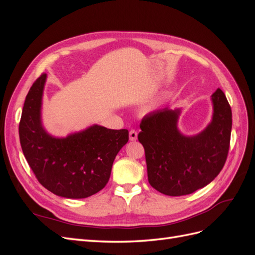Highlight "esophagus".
<instances>
[{
	"instance_id": "esophagus-1",
	"label": "esophagus",
	"mask_w": 255,
	"mask_h": 255,
	"mask_svg": "<svg viewBox=\"0 0 255 255\" xmlns=\"http://www.w3.org/2000/svg\"><path fill=\"white\" fill-rule=\"evenodd\" d=\"M137 130H135V129H130L129 130V140H132V141H135L136 139H137Z\"/></svg>"
}]
</instances>
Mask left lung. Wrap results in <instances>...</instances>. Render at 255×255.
Wrapping results in <instances>:
<instances>
[{
	"instance_id": "obj_1",
	"label": "left lung",
	"mask_w": 255,
	"mask_h": 255,
	"mask_svg": "<svg viewBox=\"0 0 255 255\" xmlns=\"http://www.w3.org/2000/svg\"><path fill=\"white\" fill-rule=\"evenodd\" d=\"M213 119L201 133L185 136L177 128L181 110L144 116L138 140L145 153L151 186L167 196H185L206 186L226 164L232 129V111L221 89L212 95Z\"/></svg>"
}]
</instances>
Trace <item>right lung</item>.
I'll list each match as a JSON object with an SVG mask.
<instances>
[{
    "mask_svg": "<svg viewBox=\"0 0 255 255\" xmlns=\"http://www.w3.org/2000/svg\"><path fill=\"white\" fill-rule=\"evenodd\" d=\"M45 80L43 73L25 98L19 125L23 154L38 182L54 195L90 197L109 182L115 157L128 140V130L95 125L65 138L51 136L41 123Z\"/></svg>",
    "mask_w": 255,
    "mask_h": 255,
    "instance_id": "add662e5",
    "label": "right lung"
}]
</instances>
